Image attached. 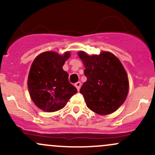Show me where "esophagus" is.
<instances>
[{
    "label": "esophagus",
    "mask_w": 155,
    "mask_h": 155,
    "mask_svg": "<svg viewBox=\"0 0 155 155\" xmlns=\"http://www.w3.org/2000/svg\"><path fill=\"white\" fill-rule=\"evenodd\" d=\"M81 85V84L80 81H78V82H76V84H75V87H76L77 88L78 91H79V89H80Z\"/></svg>",
    "instance_id": "esophagus-1"
}]
</instances>
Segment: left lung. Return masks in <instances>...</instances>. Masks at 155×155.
I'll return each instance as SVG.
<instances>
[{
  "label": "left lung",
  "instance_id": "8db88e82",
  "mask_svg": "<svg viewBox=\"0 0 155 155\" xmlns=\"http://www.w3.org/2000/svg\"><path fill=\"white\" fill-rule=\"evenodd\" d=\"M78 55L85 67L87 81L80 93L87 107L102 115L116 111L125 101L129 91L128 77L121 62L107 51L92 56L79 51Z\"/></svg>",
  "mask_w": 155,
  "mask_h": 155
}]
</instances>
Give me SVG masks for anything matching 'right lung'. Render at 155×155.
Here are the masks:
<instances>
[{"label": "right lung", "instance_id": "1", "mask_svg": "<svg viewBox=\"0 0 155 155\" xmlns=\"http://www.w3.org/2000/svg\"><path fill=\"white\" fill-rule=\"evenodd\" d=\"M71 56L45 51L38 55L31 66L28 88L33 102L48 113L58 111L65 106L77 89L69 82L68 74L62 69Z\"/></svg>", "mask_w": 155, "mask_h": 155}]
</instances>
